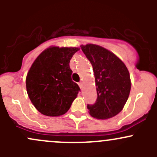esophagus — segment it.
I'll use <instances>...</instances> for the list:
<instances>
[{"mask_svg": "<svg viewBox=\"0 0 157 157\" xmlns=\"http://www.w3.org/2000/svg\"><path fill=\"white\" fill-rule=\"evenodd\" d=\"M78 85L79 86H80V88L81 89V90H83V83H82V82H80V83H78Z\"/></svg>", "mask_w": 157, "mask_h": 157, "instance_id": "obj_1", "label": "esophagus"}]
</instances>
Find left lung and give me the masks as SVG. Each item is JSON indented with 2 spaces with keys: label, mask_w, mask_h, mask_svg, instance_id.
<instances>
[{
  "label": "left lung",
  "mask_w": 157,
  "mask_h": 157,
  "mask_svg": "<svg viewBox=\"0 0 157 157\" xmlns=\"http://www.w3.org/2000/svg\"><path fill=\"white\" fill-rule=\"evenodd\" d=\"M81 49L93 66L97 99L87 105L89 113L97 119L118 115L127 102L131 83L129 71L120 58L102 46L82 45Z\"/></svg>",
  "instance_id": "left-lung-1"
}]
</instances>
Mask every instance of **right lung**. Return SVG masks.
Instances as JSON below:
<instances>
[{
	"label": "right lung",
	"mask_w": 157,
	"mask_h": 157,
	"mask_svg": "<svg viewBox=\"0 0 157 157\" xmlns=\"http://www.w3.org/2000/svg\"><path fill=\"white\" fill-rule=\"evenodd\" d=\"M78 50L49 47L32 64L26 76V90L32 103L42 115H64L77 98L80 89L71 79L69 63Z\"/></svg>",
	"instance_id": "1"
}]
</instances>
